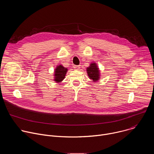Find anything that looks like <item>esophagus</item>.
<instances>
[{"mask_svg": "<svg viewBox=\"0 0 154 154\" xmlns=\"http://www.w3.org/2000/svg\"><path fill=\"white\" fill-rule=\"evenodd\" d=\"M74 69H77V70H79L80 69V66H74Z\"/></svg>", "mask_w": 154, "mask_h": 154, "instance_id": "esophagus-1", "label": "esophagus"}]
</instances>
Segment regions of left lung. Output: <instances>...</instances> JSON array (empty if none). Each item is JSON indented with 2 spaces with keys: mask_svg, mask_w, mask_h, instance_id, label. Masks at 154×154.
Returning <instances> with one entry per match:
<instances>
[{
  "mask_svg": "<svg viewBox=\"0 0 154 154\" xmlns=\"http://www.w3.org/2000/svg\"><path fill=\"white\" fill-rule=\"evenodd\" d=\"M87 74L90 79L92 80V82H96L99 80L100 78V72L98 66L96 62H92L89 67L86 68Z\"/></svg>",
  "mask_w": 154,
  "mask_h": 154,
  "instance_id": "8db88e82",
  "label": "left lung"
}]
</instances>
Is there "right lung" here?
Instances as JSON below:
<instances>
[{
  "label": "right lung",
  "instance_id": "right-lung-1",
  "mask_svg": "<svg viewBox=\"0 0 154 154\" xmlns=\"http://www.w3.org/2000/svg\"><path fill=\"white\" fill-rule=\"evenodd\" d=\"M67 71H68V69L64 67L63 65L61 64L57 65L54 70V81H55V83H61V82L65 78Z\"/></svg>",
  "mask_w": 154,
  "mask_h": 154
}]
</instances>
